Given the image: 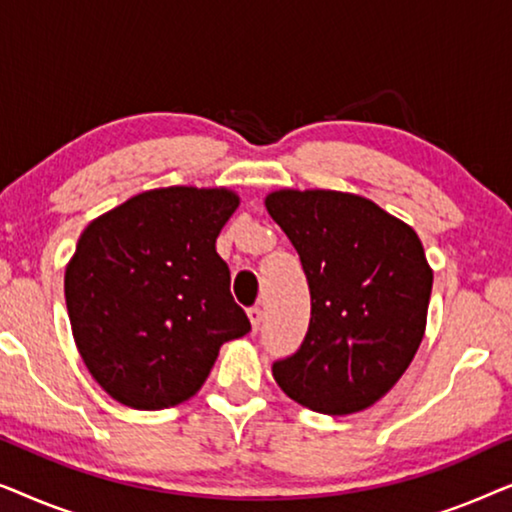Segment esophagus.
<instances>
[{
	"mask_svg": "<svg viewBox=\"0 0 512 512\" xmlns=\"http://www.w3.org/2000/svg\"><path fill=\"white\" fill-rule=\"evenodd\" d=\"M247 314L251 319V326H254V331H258V326H261V321H263V310L258 305H254V307H249Z\"/></svg>",
	"mask_w": 512,
	"mask_h": 512,
	"instance_id": "esophagus-1",
	"label": "esophagus"
}]
</instances>
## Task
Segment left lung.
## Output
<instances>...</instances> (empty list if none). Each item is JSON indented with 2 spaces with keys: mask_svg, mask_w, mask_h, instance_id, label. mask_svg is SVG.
Segmentation results:
<instances>
[{
  "mask_svg": "<svg viewBox=\"0 0 512 512\" xmlns=\"http://www.w3.org/2000/svg\"><path fill=\"white\" fill-rule=\"evenodd\" d=\"M265 207L298 251L312 298L300 347L272 363L282 391L324 415L387 394L424 338L433 272L410 226L366 198L277 191Z\"/></svg>",
  "mask_w": 512,
  "mask_h": 512,
  "instance_id": "8db88e82",
  "label": "left lung"
}]
</instances>
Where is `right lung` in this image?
I'll use <instances>...</instances> for the list:
<instances>
[{
	"instance_id": "add662e5",
	"label": "right lung",
	"mask_w": 512,
	"mask_h": 512,
	"mask_svg": "<svg viewBox=\"0 0 512 512\" xmlns=\"http://www.w3.org/2000/svg\"><path fill=\"white\" fill-rule=\"evenodd\" d=\"M226 188L139 193L83 230L65 272L76 347L118 403L163 410L205 384L223 342L251 331L216 237Z\"/></svg>"
}]
</instances>
